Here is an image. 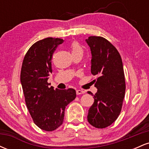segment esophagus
I'll return each instance as SVG.
<instances>
[{
	"label": "esophagus",
	"instance_id": "1",
	"mask_svg": "<svg viewBox=\"0 0 149 149\" xmlns=\"http://www.w3.org/2000/svg\"><path fill=\"white\" fill-rule=\"evenodd\" d=\"M85 93V92L84 91H83V90H76V94L78 95H82V94H84Z\"/></svg>",
	"mask_w": 149,
	"mask_h": 149
}]
</instances>
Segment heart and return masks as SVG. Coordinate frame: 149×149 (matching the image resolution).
<instances>
[{
  "label": "heart",
  "mask_w": 149,
  "mask_h": 149,
  "mask_svg": "<svg viewBox=\"0 0 149 149\" xmlns=\"http://www.w3.org/2000/svg\"><path fill=\"white\" fill-rule=\"evenodd\" d=\"M71 48H72V53L73 52H83V49L80 47V45L78 42H74L72 44V46H71Z\"/></svg>",
  "instance_id": "heart-1"
}]
</instances>
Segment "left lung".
Instances as JSON below:
<instances>
[{"mask_svg":"<svg viewBox=\"0 0 149 149\" xmlns=\"http://www.w3.org/2000/svg\"><path fill=\"white\" fill-rule=\"evenodd\" d=\"M85 41L91 50V73L98 76L93 80L97 92L88 110V120L95 127L105 128L115 122L122 109L125 92L122 59L117 49L103 37L90 36Z\"/></svg>","mask_w":149,"mask_h":149,"instance_id":"1","label":"left lung"}]
</instances>
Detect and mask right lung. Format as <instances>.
Segmentation results:
<instances>
[{
  "instance_id": "right-lung-1",
  "label": "right lung",
  "mask_w": 149,
  "mask_h": 149,
  "mask_svg": "<svg viewBox=\"0 0 149 149\" xmlns=\"http://www.w3.org/2000/svg\"><path fill=\"white\" fill-rule=\"evenodd\" d=\"M64 40L46 38L33 44L22 63L20 80L27 109L39 128L55 130L64 121L65 108L75 100L74 89L54 90L47 80L52 73V54Z\"/></svg>"
}]
</instances>
